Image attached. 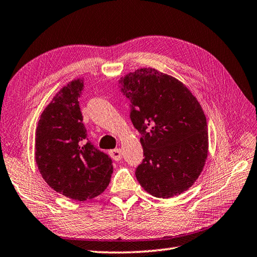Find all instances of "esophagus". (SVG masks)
<instances>
[{
    "mask_svg": "<svg viewBox=\"0 0 257 257\" xmlns=\"http://www.w3.org/2000/svg\"><path fill=\"white\" fill-rule=\"evenodd\" d=\"M110 156H111V158L115 162H119V160H121L122 158V153L120 149H113V150H110Z\"/></svg>",
    "mask_w": 257,
    "mask_h": 257,
    "instance_id": "esophagus-1",
    "label": "esophagus"
}]
</instances>
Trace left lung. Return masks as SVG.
Masks as SVG:
<instances>
[{"label":"left lung","instance_id":"left-lung-1","mask_svg":"<svg viewBox=\"0 0 257 257\" xmlns=\"http://www.w3.org/2000/svg\"><path fill=\"white\" fill-rule=\"evenodd\" d=\"M119 83L132 102L134 127L142 135L139 184L158 198L183 194L199 177L208 155L202 105L182 81L154 68L135 70Z\"/></svg>","mask_w":257,"mask_h":257}]
</instances>
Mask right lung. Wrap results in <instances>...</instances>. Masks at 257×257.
<instances>
[{
	"mask_svg": "<svg viewBox=\"0 0 257 257\" xmlns=\"http://www.w3.org/2000/svg\"><path fill=\"white\" fill-rule=\"evenodd\" d=\"M82 79L55 93L44 108L35 132V163L55 192L77 202L104 192L113 172L112 160L87 140L78 99Z\"/></svg>",
	"mask_w": 257,
	"mask_h": 257,
	"instance_id": "add662e5",
	"label": "right lung"
}]
</instances>
